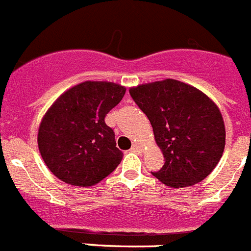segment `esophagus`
Wrapping results in <instances>:
<instances>
[{
	"mask_svg": "<svg viewBox=\"0 0 251 251\" xmlns=\"http://www.w3.org/2000/svg\"><path fill=\"white\" fill-rule=\"evenodd\" d=\"M132 151L133 152H142V147L139 145H137V143H134V145L132 146Z\"/></svg>",
	"mask_w": 251,
	"mask_h": 251,
	"instance_id": "34e87169",
	"label": "esophagus"
}]
</instances>
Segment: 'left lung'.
I'll list each match as a JSON object with an SVG mask.
<instances>
[{
	"label": "left lung",
	"instance_id": "left-lung-1",
	"mask_svg": "<svg viewBox=\"0 0 251 251\" xmlns=\"http://www.w3.org/2000/svg\"><path fill=\"white\" fill-rule=\"evenodd\" d=\"M129 94L150 119L165 157V165L153 176L178 188L211 174L225 148V124L207 95L174 79L142 84Z\"/></svg>",
	"mask_w": 251,
	"mask_h": 251
}]
</instances>
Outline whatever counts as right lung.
<instances>
[{
  "label": "right lung",
  "instance_id": "1",
  "mask_svg": "<svg viewBox=\"0 0 251 251\" xmlns=\"http://www.w3.org/2000/svg\"><path fill=\"white\" fill-rule=\"evenodd\" d=\"M126 94L108 81H84L56 99L40 123L37 145L49 170L64 182L93 186L121 163L105 115Z\"/></svg>",
  "mask_w": 251,
  "mask_h": 251
}]
</instances>
